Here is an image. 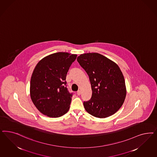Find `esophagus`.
<instances>
[{"mask_svg": "<svg viewBox=\"0 0 157 157\" xmlns=\"http://www.w3.org/2000/svg\"><path fill=\"white\" fill-rule=\"evenodd\" d=\"M77 95H81V91L80 90H78V91L77 92Z\"/></svg>", "mask_w": 157, "mask_h": 157, "instance_id": "34e87169", "label": "esophagus"}]
</instances>
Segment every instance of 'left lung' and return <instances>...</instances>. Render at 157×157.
<instances>
[{
	"mask_svg": "<svg viewBox=\"0 0 157 157\" xmlns=\"http://www.w3.org/2000/svg\"><path fill=\"white\" fill-rule=\"evenodd\" d=\"M77 60L89 76L92 91L90 100L83 103L86 110L100 118L116 113L127 94L124 77L119 66L96 52L81 54Z\"/></svg>",
	"mask_w": 157,
	"mask_h": 157,
	"instance_id": "left-lung-1",
	"label": "left lung"
}]
</instances>
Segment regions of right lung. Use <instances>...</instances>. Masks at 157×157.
I'll return each instance as SVG.
<instances>
[{"label": "right lung", "instance_id": "right-lung-1", "mask_svg": "<svg viewBox=\"0 0 157 157\" xmlns=\"http://www.w3.org/2000/svg\"><path fill=\"white\" fill-rule=\"evenodd\" d=\"M76 57L59 52L43 58L36 65L30 79V98L44 115L59 117L69 110L73 94L66 88V75Z\"/></svg>", "mask_w": 157, "mask_h": 157}]
</instances>
